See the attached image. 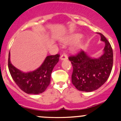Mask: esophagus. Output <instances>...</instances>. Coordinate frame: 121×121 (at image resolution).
<instances>
[{
    "label": "esophagus",
    "mask_w": 121,
    "mask_h": 121,
    "mask_svg": "<svg viewBox=\"0 0 121 121\" xmlns=\"http://www.w3.org/2000/svg\"><path fill=\"white\" fill-rule=\"evenodd\" d=\"M67 54H66L65 53H64L63 54H62L60 57V59L61 60H67Z\"/></svg>",
    "instance_id": "obj_1"
}]
</instances>
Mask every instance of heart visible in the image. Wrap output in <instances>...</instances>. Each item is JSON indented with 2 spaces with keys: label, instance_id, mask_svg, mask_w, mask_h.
Listing matches in <instances>:
<instances>
[{
  "label": "heart",
  "instance_id": "obj_1",
  "mask_svg": "<svg viewBox=\"0 0 121 121\" xmlns=\"http://www.w3.org/2000/svg\"><path fill=\"white\" fill-rule=\"evenodd\" d=\"M81 37V35H76L73 36V37H71L70 39H68V40H65V42H68V41H77V40H79Z\"/></svg>",
  "mask_w": 121,
  "mask_h": 121
}]
</instances>
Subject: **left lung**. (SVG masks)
I'll use <instances>...</instances> for the list:
<instances>
[{
    "label": "left lung",
    "mask_w": 121,
    "mask_h": 121,
    "mask_svg": "<svg viewBox=\"0 0 121 121\" xmlns=\"http://www.w3.org/2000/svg\"><path fill=\"white\" fill-rule=\"evenodd\" d=\"M105 43L104 54L99 58H91L82 50L68 59L73 67L72 83L79 91L91 92L101 87L109 78L113 66V51L109 41L102 34Z\"/></svg>",
    "instance_id": "8db88e82"
}]
</instances>
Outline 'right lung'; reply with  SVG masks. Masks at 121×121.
<instances>
[{
  "instance_id": "add662e5",
  "label": "right lung",
  "mask_w": 121,
  "mask_h": 121,
  "mask_svg": "<svg viewBox=\"0 0 121 121\" xmlns=\"http://www.w3.org/2000/svg\"><path fill=\"white\" fill-rule=\"evenodd\" d=\"M59 57L58 54L47 56L38 69L24 73L14 67L10 63L9 52V69L13 80L23 91L29 94H39L43 92L50 84L52 71L59 61Z\"/></svg>"
}]
</instances>
